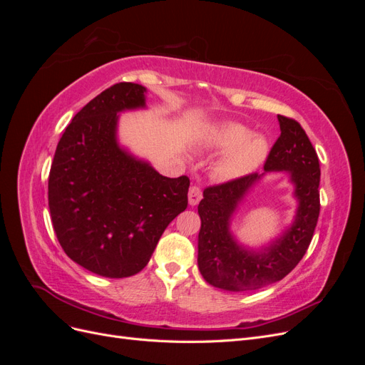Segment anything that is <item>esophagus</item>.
<instances>
[{"mask_svg":"<svg viewBox=\"0 0 365 365\" xmlns=\"http://www.w3.org/2000/svg\"><path fill=\"white\" fill-rule=\"evenodd\" d=\"M201 197H202V192H201L200 187L192 185L190 189H189V204L192 207L197 205V204H200V201H201Z\"/></svg>","mask_w":365,"mask_h":365,"instance_id":"esophagus-1","label":"esophagus"}]
</instances>
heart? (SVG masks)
<instances>
[{"label":"heart","instance_id":"b5f03b06","mask_svg":"<svg viewBox=\"0 0 365 365\" xmlns=\"http://www.w3.org/2000/svg\"><path fill=\"white\" fill-rule=\"evenodd\" d=\"M236 121H224L204 128L197 135V145L212 150H225L213 164V173L220 181L245 178L267 160L268 145L262 137Z\"/></svg>","mask_w":365,"mask_h":365}]
</instances>
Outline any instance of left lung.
<instances>
[{
    "instance_id": "1",
    "label": "left lung",
    "mask_w": 365,
    "mask_h": 365,
    "mask_svg": "<svg viewBox=\"0 0 365 365\" xmlns=\"http://www.w3.org/2000/svg\"><path fill=\"white\" fill-rule=\"evenodd\" d=\"M280 137L272 146L262 175L208 187L197 205V268L215 288L242 292L264 288L288 275L311 244L319 215V163L306 132L295 120L277 115ZM289 175L297 202L293 222L267 245L256 249L240 245L232 222L237 212L264 174Z\"/></svg>"
}]
</instances>
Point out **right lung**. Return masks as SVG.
Listing matches in <instances>:
<instances>
[{
	"label": "right lung",
	"instance_id": "right-lung-1",
	"mask_svg": "<svg viewBox=\"0 0 365 365\" xmlns=\"http://www.w3.org/2000/svg\"><path fill=\"white\" fill-rule=\"evenodd\" d=\"M146 93L123 82L94 97L65 129L50 169L48 207L62 250L108 279L145 268L164 230L187 208V176H163L120 145V114L146 109Z\"/></svg>",
	"mask_w": 365,
	"mask_h": 365
}]
</instances>
